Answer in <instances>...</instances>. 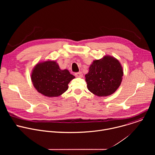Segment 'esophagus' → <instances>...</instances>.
<instances>
[{"label":"esophagus","instance_id":"1","mask_svg":"<svg viewBox=\"0 0 155 155\" xmlns=\"http://www.w3.org/2000/svg\"><path fill=\"white\" fill-rule=\"evenodd\" d=\"M75 76L77 77H83V74L81 72H76V73H75Z\"/></svg>","mask_w":155,"mask_h":155}]
</instances>
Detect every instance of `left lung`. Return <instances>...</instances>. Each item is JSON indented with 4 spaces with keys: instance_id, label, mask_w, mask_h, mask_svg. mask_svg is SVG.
I'll use <instances>...</instances> for the list:
<instances>
[{
    "instance_id": "left-lung-1",
    "label": "left lung",
    "mask_w": 155,
    "mask_h": 155,
    "mask_svg": "<svg viewBox=\"0 0 155 155\" xmlns=\"http://www.w3.org/2000/svg\"><path fill=\"white\" fill-rule=\"evenodd\" d=\"M123 71L120 62L111 56L95 60L85 75L87 89L98 96H107L116 91L122 81Z\"/></svg>"
}]
</instances>
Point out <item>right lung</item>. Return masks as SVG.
Masks as SVG:
<instances>
[{"mask_svg": "<svg viewBox=\"0 0 155 155\" xmlns=\"http://www.w3.org/2000/svg\"><path fill=\"white\" fill-rule=\"evenodd\" d=\"M74 78L68 70H61L54 61L37 64L31 75L35 89L48 97H56L63 94L68 89L69 83Z\"/></svg>", "mask_w": 155, "mask_h": 155, "instance_id": "add662e5", "label": "right lung"}]
</instances>
